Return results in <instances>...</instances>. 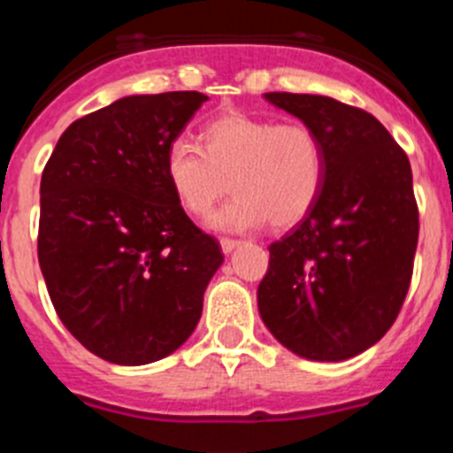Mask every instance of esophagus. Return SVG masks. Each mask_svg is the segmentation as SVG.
<instances>
[{"label":"esophagus","instance_id":"34e87169","mask_svg":"<svg viewBox=\"0 0 453 453\" xmlns=\"http://www.w3.org/2000/svg\"><path fill=\"white\" fill-rule=\"evenodd\" d=\"M239 243H241V241H236V239H230V236H223V239H221V250L226 252V255H227V252H232V250H234V248L239 246Z\"/></svg>","mask_w":453,"mask_h":453}]
</instances>
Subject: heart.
Wrapping results in <instances>:
<instances>
[{
  "instance_id": "b5f03b06",
  "label": "heart",
  "mask_w": 453,
  "mask_h": 453,
  "mask_svg": "<svg viewBox=\"0 0 453 453\" xmlns=\"http://www.w3.org/2000/svg\"><path fill=\"white\" fill-rule=\"evenodd\" d=\"M163 174L185 212L205 217L227 189L236 196L212 219L219 230H277L312 212L326 183V150L306 122H277L246 111L214 118L201 147L179 136L163 156Z\"/></svg>"
}]
</instances>
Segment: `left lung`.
Listing matches in <instances>:
<instances>
[{"label":"left lung","mask_w":453,"mask_h":453,"mask_svg":"<svg viewBox=\"0 0 453 453\" xmlns=\"http://www.w3.org/2000/svg\"><path fill=\"white\" fill-rule=\"evenodd\" d=\"M265 100L319 134L326 183L312 212L268 248L261 319L306 360H349L382 340L411 284L420 230L411 165L365 109L311 93Z\"/></svg>","instance_id":"1"}]
</instances>
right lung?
<instances>
[{"label": "right lung", "instance_id": "1", "mask_svg": "<svg viewBox=\"0 0 453 453\" xmlns=\"http://www.w3.org/2000/svg\"><path fill=\"white\" fill-rule=\"evenodd\" d=\"M207 96H127L71 122L42 172L37 259L55 312L103 360L150 365L196 328L223 264L163 174Z\"/></svg>", "mask_w": 453, "mask_h": 453}]
</instances>
